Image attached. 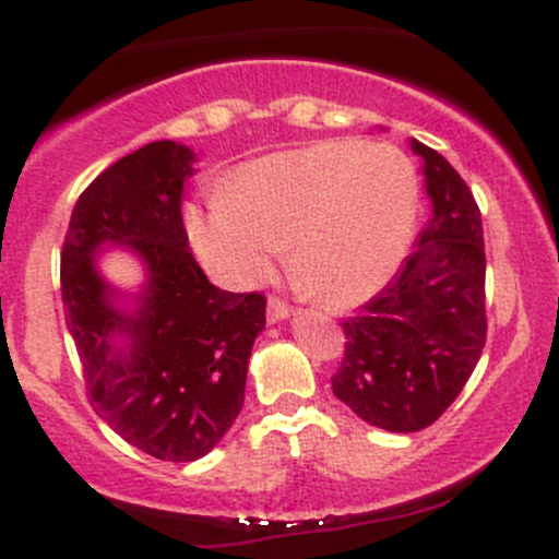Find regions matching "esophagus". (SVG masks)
<instances>
[{
    "mask_svg": "<svg viewBox=\"0 0 559 559\" xmlns=\"http://www.w3.org/2000/svg\"><path fill=\"white\" fill-rule=\"evenodd\" d=\"M288 316H292V307H288L284 299H278V297L267 299V320H271V323H278V320H286Z\"/></svg>",
    "mask_w": 559,
    "mask_h": 559,
    "instance_id": "34e87169",
    "label": "esophagus"
}]
</instances>
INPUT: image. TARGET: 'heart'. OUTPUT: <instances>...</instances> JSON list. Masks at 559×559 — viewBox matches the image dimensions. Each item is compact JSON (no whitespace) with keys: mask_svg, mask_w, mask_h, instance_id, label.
Segmentation results:
<instances>
[{"mask_svg":"<svg viewBox=\"0 0 559 559\" xmlns=\"http://www.w3.org/2000/svg\"><path fill=\"white\" fill-rule=\"evenodd\" d=\"M418 173L396 146L325 139L262 157L189 213L199 260L230 286H258L286 243L307 286L329 305L373 297L413 239Z\"/></svg>","mask_w":559,"mask_h":559,"instance_id":"obj_1","label":"heart"}]
</instances>
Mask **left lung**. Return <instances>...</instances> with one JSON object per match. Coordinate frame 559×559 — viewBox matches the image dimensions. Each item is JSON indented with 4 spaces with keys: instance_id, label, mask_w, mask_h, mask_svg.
Here are the masks:
<instances>
[{
    "instance_id": "8db88e82",
    "label": "left lung",
    "mask_w": 559,
    "mask_h": 559,
    "mask_svg": "<svg viewBox=\"0 0 559 559\" xmlns=\"http://www.w3.org/2000/svg\"><path fill=\"white\" fill-rule=\"evenodd\" d=\"M431 217L400 273L342 323L333 394L391 433L428 428L457 400L486 344L480 210L460 173L413 139Z\"/></svg>"
}]
</instances>
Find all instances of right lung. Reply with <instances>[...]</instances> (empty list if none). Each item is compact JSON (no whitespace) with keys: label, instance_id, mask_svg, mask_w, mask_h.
<instances>
[{"label":"right lung","instance_id":"obj_1","mask_svg":"<svg viewBox=\"0 0 559 559\" xmlns=\"http://www.w3.org/2000/svg\"><path fill=\"white\" fill-rule=\"evenodd\" d=\"M194 152L152 141L96 176L62 243V301L88 402L128 444L168 463L204 457L241 413L265 297L213 286L181 217ZM102 246L136 253L145 286L128 295L95 267Z\"/></svg>","mask_w":559,"mask_h":559}]
</instances>
